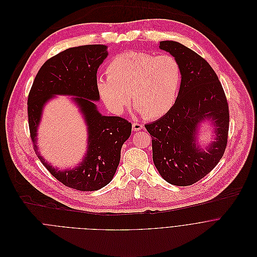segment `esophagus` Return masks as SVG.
<instances>
[{
  "label": "esophagus",
  "instance_id": "34e87169",
  "mask_svg": "<svg viewBox=\"0 0 257 257\" xmlns=\"http://www.w3.org/2000/svg\"><path fill=\"white\" fill-rule=\"evenodd\" d=\"M144 128V125L142 123H139V122H134L133 123V131L134 132H138V131H141Z\"/></svg>",
  "mask_w": 257,
  "mask_h": 257
}]
</instances>
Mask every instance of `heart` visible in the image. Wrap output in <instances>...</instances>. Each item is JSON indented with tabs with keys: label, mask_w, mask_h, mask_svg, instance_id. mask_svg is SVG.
<instances>
[{
	"label": "heart",
	"mask_w": 257,
	"mask_h": 257,
	"mask_svg": "<svg viewBox=\"0 0 257 257\" xmlns=\"http://www.w3.org/2000/svg\"><path fill=\"white\" fill-rule=\"evenodd\" d=\"M106 73V78H98L97 90L106 107L118 115L130 106L131 96L140 114L165 115L175 104L182 83L181 65L171 55L127 50L109 62Z\"/></svg>",
	"instance_id": "heart-1"
}]
</instances>
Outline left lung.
<instances>
[{"mask_svg":"<svg viewBox=\"0 0 257 257\" xmlns=\"http://www.w3.org/2000/svg\"><path fill=\"white\" fill-rule=\"evenodd\" d=\"M159 47L180 63L182 83L170 111L145 127L160 175L171 184L187 186L209 174L222 159L228 142L229 106L222 84L206 60L176 41H161ZM206 119H212L216 138L204 151L196 143V130Z\"/></svg>","mask_w":257,"mask_h":257,"instance_id":"obj_1","label":"left lung"}]
</instances>
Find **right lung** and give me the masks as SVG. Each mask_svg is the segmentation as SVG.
Listing matches in <instances>:
<instances>
[{
    "label": "right lung",
    "mask_w": 257,
    "mask_h": 257,
    "mask_svg": "<svg viewBox=\"0 0 257 257\" xmlns=\"http://www.w3.org/2000/svg\"><path fill=\"white\" fill-rule=\"evenodd\" d=\"M106 49V45L89 44L61 51L39 69L28 95L30 138L38 159L64 185L82 191L98 190L111 181L119 164L121 147L132 133L130 121L120 116L101 115L94 103L99 100L97 70L108 55ZM56 94L75 95L73 99L88 126V150L84 160L78 168L65 172L46 164L36 146L42 108Z\"/></svg>",
    "instance_id": "add662e5"
}]
</instances>
